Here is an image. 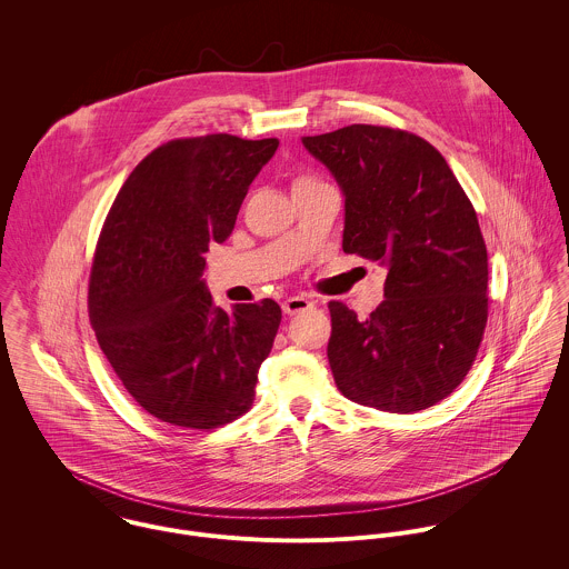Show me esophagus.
I'll list each match as a JSON object with an SVG mask.
<instances>
[{"mask_svg":"<svg viewBox=\"0 0 569 569\" xmlns=\"http://www.w3.org/2000/svg\"><path fill=\"white\" fill-rule=\"evenodd\" d=\"M311 307H313V302L309 298H305V296H293V298L282 302L284 316H298V313H302V311H307Z\"/></svg>","mask_w":569,"mask_h":569,"instance_id":"esophagus-1","label":"esophagus"}]
</instances>
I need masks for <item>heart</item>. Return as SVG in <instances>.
Instances as JSON below:
<instances>
[{
    "label": "heart",
    "instance_id": "obj_1",
    "mask_svg": "<svg viewBox=\"0 0 569 569\" xmlns=\"http://www.w3.org/2000/svg\"><path fill=\"white\" fill-rule=\"evenodd\" d=\"M307 181H313V179H309V177H300V179H298L293 186H298V183H307Z\"/></svg>",
    "mask_w": 569,
    "mask_h": 569
}]
</instances>
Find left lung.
<instances>
[{
	"instance_id": "obj_1",
	"label": "left lung",
	"mask_w": 569,
	"mask_h": 569,
	"mask_svg": "<svg viewBox=\"0 0 569 569\" xmlns=\"http://www.w3.org/2000/svg\"><path fill=\"white\" fill-rule=\"evenodd\" d=\"M302 144L343 194V251L388 269L386 300L366 320L328 305L339 392L392 413L436 406L467 377L487 326V244L469 197L407 131L350 124Z\"/></svg>"
}]
</instances>
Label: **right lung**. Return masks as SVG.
Listing matches in <instances>:
<instances>
[{
    "label": "right lung",
    "mask_w": 569,
    "mask_h": 569,
    "mask_svg": "<svg viewBox=\"0 0 569 569\" xmlns=\"http://www.w3.org/2000/svg\"><path fill=\"white\" fill-rule=\"evenodd\" d=\"M278 140L214 133L156 149L122 183L96 247L89 318L136 403L163 422L212 429L253 403L282 311L212 305L206 251L237 226Z\"/></svg>",
    "instance_id": "1"
}]
</instances>
